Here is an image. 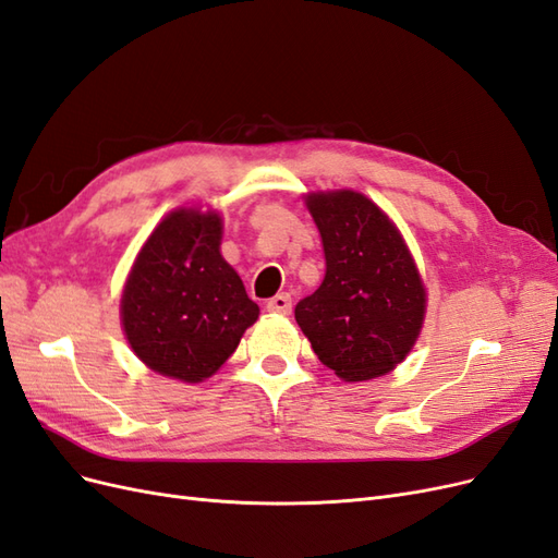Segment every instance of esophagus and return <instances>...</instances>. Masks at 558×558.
Listing matches in <instances>:
<instances>
[{
  "instance_id": "obj_1",
  "label": "esophagus",
  "mask_w": 558,
  "mask_h": 558,
  "mask_svg": "<svg viewBox=\"0 0 558 558\" xmlns=\"http://www.w3.org/2000/svg\"><path fill=\"white\" fill-rule=\"evenodd\" d=\"M267 312H272V314H291V310H293V300H291V295L289 293H277L275 298H269L267 300Z\"/></svg>"
}]
</instances>
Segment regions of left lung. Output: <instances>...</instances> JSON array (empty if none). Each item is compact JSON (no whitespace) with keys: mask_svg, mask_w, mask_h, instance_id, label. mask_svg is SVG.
I'll return each mask as SVG.
<instances>
[{"mask_svg":"<svg viewBox=\"0 0 558 558\" xmlns=\"http://www.w3.org/2000/svg\"><path fill=\"white\" fill-rule=\"evenodd\" d=\"M307 207L326 253V277L295 305L318 361L344 381L393 369L416 342L426 291L400 232L361 193H314Z\"/></svg>","mask_w":558,"mask_h":558,"instance_id":"8db88e82","label":"left lung"}]
</instances>
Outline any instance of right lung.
<instances>
[{
  "instance_id": "right-lung-1",
  "label": "right lung",
  "mask_w": 558,
  "mask_h": 558,
  "mask_svg": "<svg viewBox=\"0 0 558 558\" xmlns=\"http://www.w3.org/2000/svg\"><path fill=\"white\" fill-rule=\"evenodd\" d=\"M221 216L172 211L128 277L121 316L134 353L156 373L211 377L258 318L240 275L221 256Z\"/></svg>"
}]
</instances>
